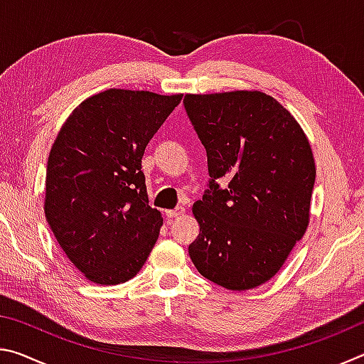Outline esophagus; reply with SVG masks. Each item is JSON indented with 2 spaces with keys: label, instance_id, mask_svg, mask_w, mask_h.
<instances>
[{
  "label": "esophagus",
  "instance_id": "34e87169",
  "mask_svg": "<svg viewBox=\"0 0 364 364\" xmlns=\"http://www.w3.org/2000/svg\"><path fill=\"white\" fill-rule=\"evenodd\" d=\"M184 212H186V208L180 205V207L173 208V210H167V217L168 218H180L184 215Z\"/></svg>",
  "mask_w": 364,
  "mask_h": 364
}]
</instances>
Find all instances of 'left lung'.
Instances as JSON below:
<instances>
[{
	"label": "left lung",
	"mask_w": 364,
	"mask_h": 364,
	"mask_svg": "<svg viewBox=\"0 0 364 364\" xmlns=\"http://www.w3.org/2000/svg\"><path fill=\"white\" fill-rule=\"evenodd\" d=\"M183 104L210 176L193 205L200 232L191 260L215 284L254 289L278 273L306 231L316 178L310 143L291 112L260 91L186 95Z\"/></svg>",
	"instance_id": "1"
}]
</instances>
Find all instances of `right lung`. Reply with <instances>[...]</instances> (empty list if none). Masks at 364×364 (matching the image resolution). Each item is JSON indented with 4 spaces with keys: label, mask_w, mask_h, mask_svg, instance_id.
<instances>
[{
    "label": "right lung",
    "mask_w": 364,
    "mask_h": 364,
    "mask_svg": "<svg viewBox=\"0 0 364 364\" xmlns=\"http://www.w3.org/2000/svg\"><path fill=\"white\" fill-rule=\"evenodd\" d=\"M181 95L107 90L60 128L46 167L45 215L60 249L96 284L143 268L164 220L149 205L141 159Z\"/></svg>",
    "instance_id": "obj_1"
}]
</instances>
